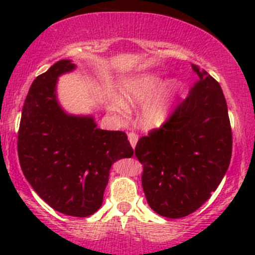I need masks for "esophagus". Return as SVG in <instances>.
Listing matches in <instances>:
<instances>
[{"mask_svg":"<svg viewBox=\"0 0 255 255\" xmlns=\"http://www.w3.org/2000/svg\"><path fill=\"white\" fill-rule=\"evenodd\" d=\"M128 140H129L132 148H134L135 144L138 142V134L135 132H129L128 133Z\"/></svg>","mask_w":255,"mask_h":255,"instance_id":"esophagus-1","label":"esophagus"}]
</instances>
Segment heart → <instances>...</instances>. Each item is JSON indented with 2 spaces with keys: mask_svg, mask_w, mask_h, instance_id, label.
<instances>
[{
  "mask_svg": "<svg viewBox=\"0 0 255 255\" xmlns=\"http://www.w3.org/2000/svg\"><path fill=\"white\" fill-rule=\"evenodd\" d=\"M163 79L156 74H143L125 82L121 96L123 102L113 101L110 110L122 115L127 107L125 104L143 105L140 112V122L145 128H155L163 125L170 112L171 102L177 91V84L174 81L164 85L160 90Z\"/></svg>",
  "mask_w": 255,
  "mask_h": 255,
  "instance_id": "1",
  "label": "heart"
}]
</instances>
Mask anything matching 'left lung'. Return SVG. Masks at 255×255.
<instances>
[{
	"label": "left lung",
	"mask_w": 255,
	"mask_h": 255,
	"mask_svg": "<svg viewBox=\"0 0 255 255\" xmlns=\"http://www.w3.org/2000/svg\"><path fill=\"white\" fill-rule=\"evenodd\" d=\"M197 81L165 122L138 140L142 186L158 215L195 212L222 181L232 156V128L220 84L192 64Z\"/></svg>",
	"instance_id": "left-lung-1"
}]
</instances>
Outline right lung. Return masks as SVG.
Returning <instances> with one entry per match:
<instances>
[{"mask_svg":"<svg viewBox=\"0 0 255 255\" xmlns=\"http://www.w3.org/2000/svg\"><path fill=\"white\" fill-rule=\"evenodd\" d=\"M73 69L70 60H60L33 81L17 149L23 174L40 199L64 215L87 217L101 207L112 164L130 158L133 149L122 130L100 129L92 117L60 109L56 79Z\"/></svg>","mask_w":255,"mask_h":255,"instance_id":"right-lung-1","label":"right lung"}]
</instances>
